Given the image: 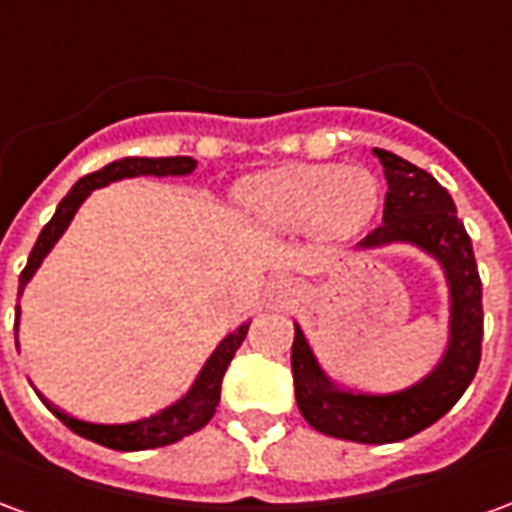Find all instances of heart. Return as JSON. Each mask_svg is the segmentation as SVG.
I'll use <instances>...</instances> for the list:
<instances>
[{"label":"heart","instance_id":"obj_1","mask_svg":"<svg viewBox=\"0 0 512 512\" xmlns=\"http://www.w3.org/2000/svg\"><path fill=\"white\" fill-rule=\"evenodd\" d=\"M238 202L268 230L293 233L312 227L323 241H345L373 219L378 183L362 167L301 164L244 180Z\"/></svg>","mask_w":512,"mask_h":512}]
</instances>
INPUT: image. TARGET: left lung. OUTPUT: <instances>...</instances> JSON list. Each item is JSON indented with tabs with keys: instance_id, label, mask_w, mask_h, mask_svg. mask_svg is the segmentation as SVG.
Segmentation results:
<instances>
[{
	"instance_id": "1",
	"label": "left lung",
	"mask_w": 512,
	"mask_h": 512,
	"mask_svg": "<svg viewBox=\"0 0 512 512\" xmlns=\"http://www.w3.org/2000/svg\"><path fill=\"white\" fill-rule=\"evenodd\" d=\"M384 167V224L359 244L376 249L411 244L439 260L450 285V340L439 365L414 386L389 395L337 389L296 326L290 367L301 417L326 436L359 444H392L430 428L472 384L483 354V285L472 238L455 213L450 191L425 169L389 150H373Z\"/></svg>"
}]
</instances>
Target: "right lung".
I'll use <instances>...</instances> for the list:
<instances>
[{
    "mask_svg": "<svg viewBox=\"0 0 512 512\" xmlns=\"http://www.w3.org/2000/svg\"><path fill=\"white\" fill-rule=\"evenodd\" d=\"M197 167V161L189 156H169V158H120V161H112L106 164L104 169L98 172H90L84 175L76 186H73L62 202L57 205V211L51 216V222L40 230L38 241L29 252L27 268L21 271V279H18V296L24 293L27 282L32 279V274L38 271L43 257L49 255L51 246L60 241V235L68 230V224L79 211L82 205L95 189L101 186H109L115 180L123 178H136V175H156V178H167V175H189ZM21 310L16 307V326ZM246 332H249V321L241 323L233 334H227L222 343L216 345V351L208 356V362L200 370L197 381L191 384V389L186 395L175 400L172 406H167L164 411H158L153 417L136 419V422H123V425H98V422H84V419H76L71 414H65L57 406H51L46 400V406L51 408V414L60 419L62 425H68L73 433H79L84 439L95 441V444H104L109 450H153V447H167V444H175L183 436H189L194 430L205 428L211 417L216 414V406H219V395H222V378L227 365L233 362L235 351L244 343Z\"/></svg>",
    "mask_w": 512,
    "mask_h": 512,
    "instance_id": "right-lung-1",
    "label": "right lung"
}]
</instances>
